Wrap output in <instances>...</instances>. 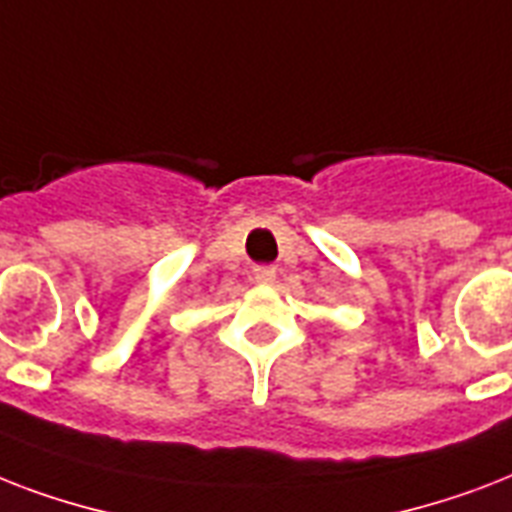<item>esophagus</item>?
I'll list each match as a JSON object with an SVG mask.
<instances>
[{
	"mask_svg": "<svg viewBox=\"0 0 512 512\" xmlns=\"http://www.w3.org/2000/svg\"><path fill=\"white\" fill-rule=\"evenodd\" d=\"M252 279L257 284H273L276 281V268L273 265H257L255 271H252Z\"/></svg>",
	"mask_w": 512,
	"mask_h": 512,
	"instance_id": "34e87169",
	"label": "esophagus"
}]
</instances>
